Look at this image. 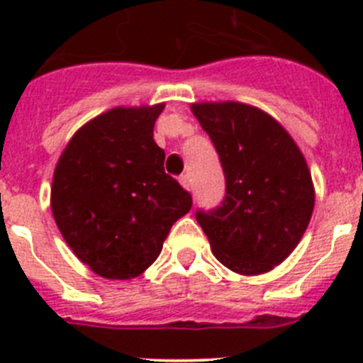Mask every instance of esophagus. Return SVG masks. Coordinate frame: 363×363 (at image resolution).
Instances as JSON below:
<instances>
[{"instance_id": "34e87169", "label": "esophagus", "mask_w": 363, "mask_h": 363, "mask_svg": "<svg viewBox=\"0 0 363 363\" xmlns=\"http://www.w3.org/2000/svg\"><path fill=\"white\" fill-rule=\"evenodd\" d=\"M179 184L184 185V187L187 189V191H191L192 185H191V178H189V174H182V176H179Z\"/></svg>"}]
</instances>
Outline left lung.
Masks as SVG:
<instances>
[{"label": "left lung", "instance_id": "8db88e82", "mask_svg": "<svg viewBox=\"0 0 363 363\" xmlns=\"http://www.w3.org/2000/svg\"><path fill=\"white\" fill-rule=\"evenodd\" d=\"M225 176V198L196 220L213 255L230 271L259 274L293 252L314 207L311 172L293 138L269 114L243 104H196Z\"/></svg>", "mask_w": 363, "mask_h": 363}]
</instances>
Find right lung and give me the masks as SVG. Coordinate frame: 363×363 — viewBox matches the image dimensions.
<instances>
[{
  "mask_svg": "<svg viewBox=\"0 0 363 363\" xmlns=\"http://www.w3.org/2000/svg\"><path fill=\"white\" fill-rule=\"evenodd\" d=\"M162 111L163 104L118 107L94 118L74 134L54 171L57 229L99 277L142 274L192 207L191 192L167 174L165 152L152 140Z\"/></svg>",
  "mask_w": 363,
  "mask_h": 363,
  "instance_id": "right-lung-1",
  "label": "right lung"
}]
</instances>
